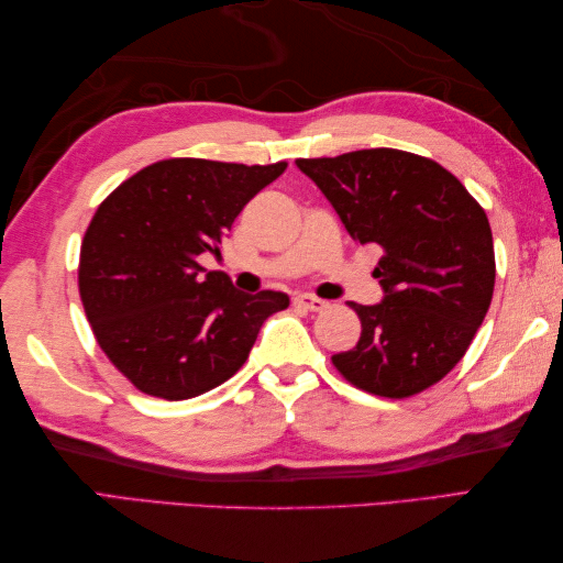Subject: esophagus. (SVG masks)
Here are the masks:
<instances>
[{
  "mask_svg": "<svg viewBox=\"0 0 563 563\" xmlns=\"http://www.w3.org/2000/svg\"><path fill=\"white\" fill-rule=\"evenodd\" d=\"M295 305L309 309V312H321V309L329 307L327 300H321V297H314V295H307V292L297 295V297H295Z\"/></svg>",
  "mask_w": 563,
  "mask_h": 563,
  "instance_id": "esophagus-1",
  "label": "esophagus"
}]
</instances>
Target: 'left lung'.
Returning <instances> with one entry per match:
<instances>
[{"label":"left lung","mask_w":563,"mask_h":563,"mask_svg":"<svg viewBox=\"0 0 563 563\" xmlns=\"http://www.w3.org/2000/svg\"><path fill=\"white\" fill-rule=\"evenodd\" d=\"M357 244L382 251V300L355 305L361 339L331 355L339 373L377 397L404 399L445 377L470 349L496 280L486 212L433 159L377 147L297 159Z\"/></svg>","instance_id":"1"}]
</instances>
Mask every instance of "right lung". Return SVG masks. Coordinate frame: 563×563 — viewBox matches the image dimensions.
<instances>
[{"label":"right lung","mask_w":563,"mask_h":563,"mask_svg":"<svg viewBox=\"0 0 563 563\" xmlns=\"http://www.w3.org/2000/svg\"><path fill=\"white\" fill-rule=\"evenodd\" d=\"M288 164L164 159L106 198L79 254V295L101 351L133 385L169 401L230 379L271 314L290 297L249 295L224 273L202 278L200 256L222 258L232 222Z\"/></svg>","instance_id":"obj_1"}]
</instances>
